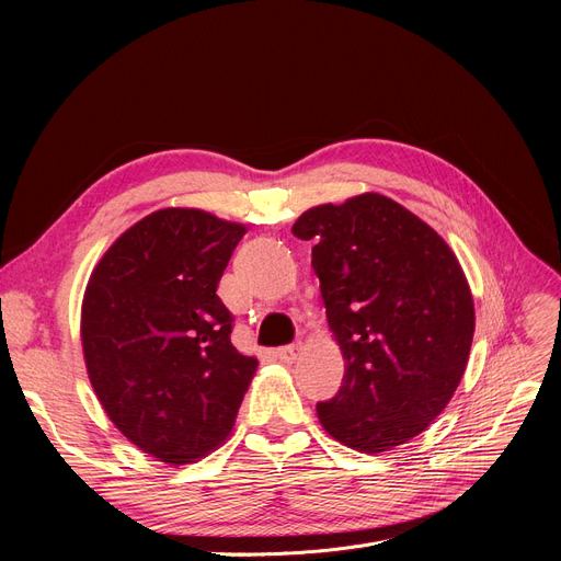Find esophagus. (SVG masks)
Masks as SVG:
<instances>
[{
  "instance_id": "1",
  "label": "esophagus",
  "mask_w": 561,
  "mask_h": 561,
  "mask_svg": "<svg viewBox=\"0 0 561 561\" xmlns=\"http://www.w3.org/2000/svg\"><path fill=\"white\" fill-rule=\"evenodd\" d=\"M275 355L282 364H296L305 355V345L302 343H290V345L277 347Z\"/></svg>"
}]
</instances>
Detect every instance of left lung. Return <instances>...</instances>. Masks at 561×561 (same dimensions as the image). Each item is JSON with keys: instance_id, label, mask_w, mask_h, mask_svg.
Here are the masks:
<instances>
[{"instance_id": "left-lung-1", "label": "left lung", "mask_w": 561, "mask_h": 561, "mask_svg": "<svg viewBox=\"0 0 561 561\" xmlns=\"http://www.w3.org/2000/svg\"><path fill=\"white\" fill-rule=\"evenodd\" d=\"M330 330L345 375L320 425L343 446L387 453L419 436L463 377L476 332L466 275L440 236L402 204L364 193L305 211Z\"/></svg>"}]
</instances>
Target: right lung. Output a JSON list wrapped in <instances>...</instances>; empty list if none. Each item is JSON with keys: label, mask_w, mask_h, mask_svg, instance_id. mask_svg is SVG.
Here are the masks:
<instances>
[{"label": "right lung", "mask_w": 561, "mask_h": 561, "mask_svg": "<svg viewBox=\"0 0 561 561\" xmlns=\"http://www.w3.org/2000/svg\"><path fill=\"white\" fill-rule=\"evenodd\" d=\"M245 227L199 209L138 220L95 265L81 305L88 377L134 446L182 466L229 436L256 359L231 345L218 282Z\"/></svg>", "instance_id": "obj_1"}]
</instances>
